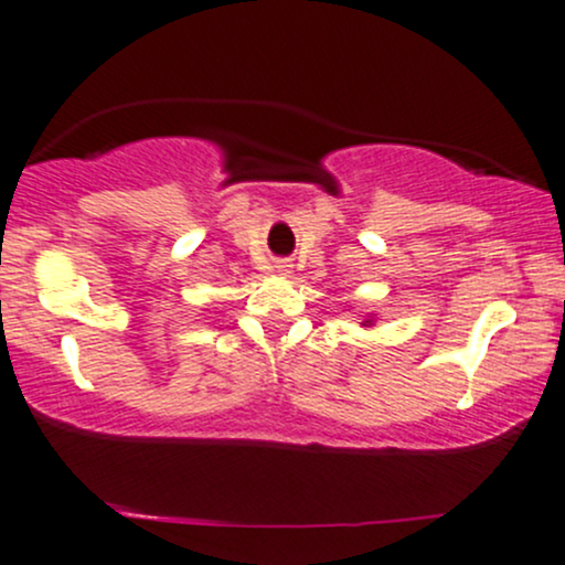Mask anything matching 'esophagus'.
I'll return each instance as SVG.
<instances>
[{"label": "esophagus", "instance_id": "esophagus-1", "mask_svg": "<svg viewBox=\"0 0 565 565\" xmlns=\"http://www.w3.org/2000/svg\"><path fill=\"white\" fill-rule=\"evenodd\" d=\"M276 267H278V270H281V273H287V267H289V265H284V263H281V265H276Z\"/></svg>", "mask_w": 565, "mask_h": 565}]
</instances>
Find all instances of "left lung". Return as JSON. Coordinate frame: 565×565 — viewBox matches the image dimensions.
Segmentation results:
<instances>
[{"instance_id":"1","label":"left lung","mask_w":565,"mask_h":565,"mask_svg":"<svg viewBox=\"0 0 565 565\" xmlns=\"http://www.w3.org/2000/svg\"><path fill=\"white\" fill-rule=\"evenodd\" d=\"M373 322V319H367V324H371Z\"/></svg>"}]
</instances>
